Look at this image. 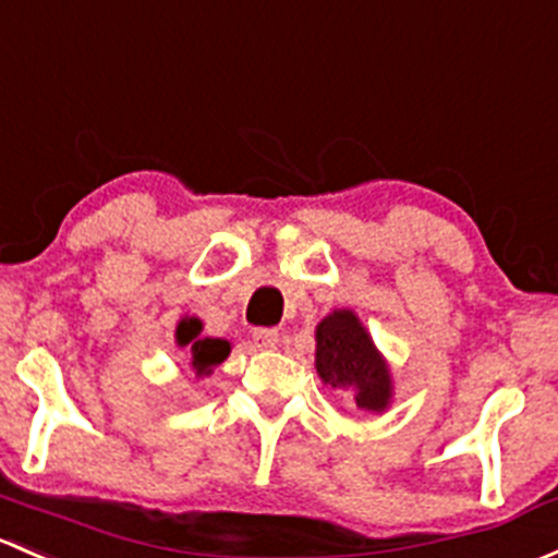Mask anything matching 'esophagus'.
Here are the masks:
<instances>
[{
    "label": "esophagus",
    "mask_w": 558,
    "mask_h": 558,
    "mask_svg": "<svg viewBox=\"0 0 558 558\" xmlns=\"http://www.w3.org/2000/svg\"><path fill=\"white\" fill-rule=\"evenodd\" d=\"M278 328H254V344L262 350H272L278 344Z\"/></svg>",
    "instance_id": "esophagus-1"
}]
</instances>
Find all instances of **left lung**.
Wrapping results in <instances>:
<instances>
[{
  "label": "left lung",
  "instance_id": "8db88e82",
  "mask_svg": "<svg viewBox=\"0 0 558 558\" xmlns=\"http://www.w3.org/2000/svg\"><path fill=\"white\" fill-rule=\"evenodd\" d=\"M315 372L357 409L385 414L392 403V372L353 310L328 313L315 326Z\"/></svg>",
  "mask_w": 558,
  "mask_h": 558
}]
</instances>
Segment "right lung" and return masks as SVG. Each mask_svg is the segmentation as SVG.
I'll return each instance as SVG.
<instances>
[{
  "instance_id": "obj_1",
  "label": "right lung",
  "mask_w": 558,
  "mask_h": 558,
  "mask_svg": "<svg viewBox=\"0 0 558 558\" xmlns=\"http://www.w3.org/2000/svg\"><path fill=\"white\" fill-rule=\"evenodd\" d=\"M175 344L179 350L190 357V366L197 377H208L219 363L227 361L232 353V344L219 337H203V320L201 318H184L175 324Z\"/></svg>"
}]
</instances>
